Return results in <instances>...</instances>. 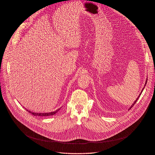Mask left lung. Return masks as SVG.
Segmentation results:
<instances>
[{
  "instance_id": "left-lung-1",
  "label": "left lung",
  "mask_w": 155,
  "mask_h": 155,
  "mask_svg": "<svg viewBox=\"0 0 155 155\" xmlns=\"http://www.w3.org/2000/svg\"><path fill=\"white\" fill-rule=\"evenodd\" d=\"M147 80H146V82H145V85H146V84H147ZM145 86H144V87H143V89H142V91H141V93H140V94H139V96H138V97H137V99H136V101H135V102H134V104H132V105H131V107H130V108H129V109H130V108H132V107H133V106H134V104H136V102H137V100H138V99H139V97H140V94H142V91H143V89H144V87H145Z\"/></svg>"
}]
</instances>
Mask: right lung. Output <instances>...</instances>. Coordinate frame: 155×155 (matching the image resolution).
<instances>
[{
    "instance_id": "obj_1",
    "label": "right lung",
    "mask_w": 155,
    "mask_h": 155,
    "mask_svg": "<svg viewBox=\"0 0 155 155\" xmlns=\"http://www.w3.org/2000/svg\"><path fill=\"white\" fill-rule=\"evenodd\" d=\"M61 109V108H58V109H57L56 111H54V112H49V113H45V114H41V113H34V112H31V111H29L28 110H26L28 112H29L30 114H31L32 115H34V116H38V117H47V116H52V115H54V114H56L59 110Z\"/></svg>"
}]
</instances>
